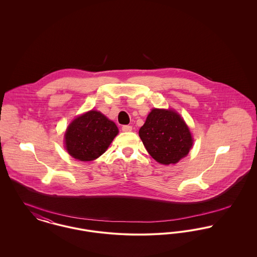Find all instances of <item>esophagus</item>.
<instances>
[{
    "label": "esophagus",
    "instance_id": "1",
    "mask_svg": "<svg viewBox=\"0 0 257 257\" xmlns=\"http://www.w3.org/2000/svg\"><path fill=\"white\" fill-rule=\"evenodd\" d=\"M123 132H131L132 131V126L130 125H123L122 128Z\"/></svg>",
    "mask_w": 257,
    "mask_h": 257
}]
</instances>
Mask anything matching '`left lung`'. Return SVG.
I'll return each instance as SVG.
<instances>
[{"label": "left lung", "instance_id": "left-lung-1", "mask_svg": "<svg viewBox=\"0 0 257 257\" xmlns=\"http://www.w3.org/2000/svg\"><path fill=\"white\" fill-rule=\"evenodd\" d=\"M139 135L150 156L163 165L179 162L194 143L189 127L173 110L153 109Z\"/></svg>", "mask_w": 257, "mask_h": 257}]
</instances>
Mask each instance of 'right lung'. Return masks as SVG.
Listing matches in <instances>:
<instances>
[{"instance_id":"add662e5","label":"right lung","mask_w":257,"mask_h":257,"mask_svg":"<svg viewBox=\"0 0 257 257\" xmlns=\"http://www.w3.org/2000/svg\"><path fill=\"white\" fill-rule=\"evenodd\" d=\"M118 128L97 110H89L76 117L66 129L64 144L67 152L83 162L101 156L110 145Z\"/></svg>"}]
</instances>
